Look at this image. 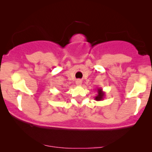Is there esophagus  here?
I'll return each mask as SVG.
<instances>
[{
    "label": "esophagus",
    "instance_id": "esophagus-1",
    "mask_svg": "<svg viewBox=\"0 0 152 152\" xmlns=\"http://www.w3.org/2000/svg\"><path fill=\"white\" fill-rule=\"evenodd\" d=\"M76 85H78V86H81V85L82 84V81L80 79H78L77 81H76Z\"/></svg>",
    "mask_w": 152,
    "mask_h": 152
}]
</instances>
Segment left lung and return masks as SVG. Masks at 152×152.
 Instances as JSON below:
<instances>
[{"label": "left lung", "mask_w": 152, "mask_h": 152, "mask_svg": "<svg viewBox=\"0 0 152 152\" xmlns=\"http://www.w3.org/2000/svg\"><path fill=\"white\" fill-rule=\"evenodd\" d=\"M96 90L97 91V96H96L94 99L96 101H102L104 98V96H105V92L103 91L102 88H97Z\"/></svg>", "instance_id": "obj_1"}]
</instances>
